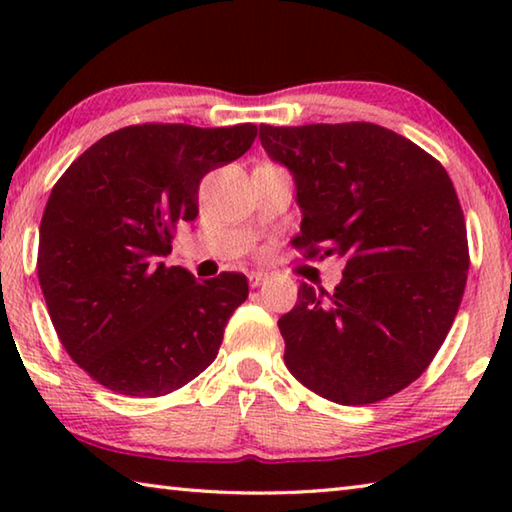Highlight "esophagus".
I'll return each instance as SVG.
<instances>
[{
  "instance_id": "obj_1",
  "label": "esophagus",
  "mask_w": 512,
  "mask_h": 512,
  "mask_svg": "<svg viewBox=\"0 0 512 512\" xmlns=\"http://www.w3.org/2000/svg\"><path fill=\"white\" fill-rule=\"evenodd\" d=\"M266 282V275L264 273H248V284L253 289H257V287H262V284Z\"/></svg>"
}]
</instances>
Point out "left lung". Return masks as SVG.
<instances>
[{"instance_id": "8db88e82", "label": "left lung", "mask_w": 512, "mask_h": 512, "mask_svg": "<svg viewBox=\"0 0 512 512\" xmlns=\"http://www.w3.org/2000/svg\"><path fill=\"white\" fill-rule=\"evenodd\" d=\"M259 142L296 183L293 246L311 257L325 244L345 262L332 293L302 282L277 320L284 363L345 406L395 395L427 370L463 300L470 257L452 180L418 144L368 121L262 124Z\"/></svg>"}]
</instances>
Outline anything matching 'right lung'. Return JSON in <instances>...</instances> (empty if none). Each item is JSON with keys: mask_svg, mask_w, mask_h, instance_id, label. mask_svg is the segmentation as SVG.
I'll list each match as a JSON object with an SVG mask.
<instances>
[{"mask_svg": "<svg viewBox=\"0 0 512 512\" xmlns=\"http://www.w3.org/2000/svg\"><path fill=\"white\" fill-rule=\"evenodd\" d=\"M255 124L128 126L101 137L51 189L38 277L63 348L110 391L167 395L201 375L248 280L198 282L167 266L176 225L198 214L207 171L244 155Z\"/></svg>", "mask_w": 512, "mask_h": 512, "instance_id": "1", "label": "right lung"}]
</instances>
